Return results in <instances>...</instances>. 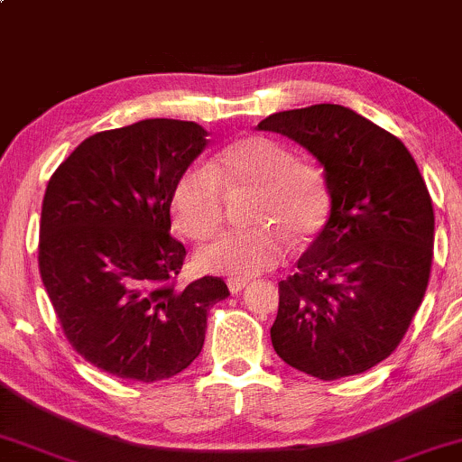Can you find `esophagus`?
<instances>
[{"label":"esophagus","mask_w":462,"mask_h":462,"mask_svg":"<svg viewBox=\"0 0 462 462\" xmlns=\"http://www.w3.org/2000/svg\"><path fill=\"white\" fill-rule=\"evenodd\" d=\"M245 286H247V280H235V278L227 280V289H230L232 295H238Z\"/></svg>","instance_id":"1"}]
</instances>
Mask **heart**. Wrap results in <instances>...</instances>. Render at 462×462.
<instances>
[{
    "instance_id": "heart-1",
    "label": "heart",
    "mask_w": 462,
    "mask_h": 462,
    "mask_svg": "<svg viewBox=\"0 0 462 462\" xmlns=\"http://www.w3.org/2000/svg\"><path fill=\"white\" fill-rule=\"evenodd\" d=\"M227 190H252L243 232L224 235L198 252L199 269L245 280L284 261L291 241L306 245L330 210L326 176L295 158L284 143L245 136L227 145L210 167H189L171 190L173 224L190 241H206L226 221Z\"/></svg>"
}]
</instances>
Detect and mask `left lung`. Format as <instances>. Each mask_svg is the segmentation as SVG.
Segmentation results:
<instances>
[{
    "label": "left lung",
    "instance_id": "1",
    "mask_svg": "<svg viewBox=\"0 0 462 462\" xmlns=\"http://www.w3.org/2000/svg\"><path fill=\"white\" fill-rule=\"evenodd\" d=\"M323 164L332 208L298 272L280 280L275 354L319 380L363 374L395 352L426 295L434 210L397 136L338 104L269 115Z\"/></svg>",
    "mask_w": 462,
    "mask_h": 462
}]
</instances>
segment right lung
Instances as JSON below:
<instances>
[{"mask_svg":"<svg viewBox=\"0 0 462 462\" xmlns=\"http://www.w3.org/2000/svg\"><path fill=\"white\" fill-rule=\"evenodd\" d=\"M195 121L145 119L82 141L47 182L39 272L67 341L121 380L156 383L199 356L213 275L176 286L187 249L171 190L206 147Z\"/></svg>","mask_w":462,"mask_h":462,"instance_id":"obj_1","label":"right lung"}]
</instances>
